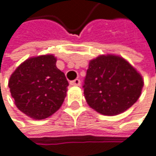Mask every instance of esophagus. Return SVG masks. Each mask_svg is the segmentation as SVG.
I'll use <instances>...</instances> for the list:
<instances>
[{
	"label": "esophagus",
	"mask_w": 156,
	"mask_h": 156,
	"mask_svg": "<svg viewBox=\"0 0 156 156\" xmlns=\"http://www.w3.org/2000/svg\"><path fill=\"white\" fill-rule=\"evenodd\" d=\"M71 86H80V80L79 79H76L72 81H70Z\"/></svg>",
	"instance_id": "34e87169"
}]
</instances>
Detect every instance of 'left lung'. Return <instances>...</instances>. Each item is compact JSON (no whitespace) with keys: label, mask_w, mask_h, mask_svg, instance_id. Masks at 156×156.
Instances as JSON below:
<instances>
[{"label":"left lung","mask_w":156,"mask_h":156,"mask_svg":"<svg viewBox=\"0 0 156 156\" xmlns=\"http://www.w3.org/2000/svg\"><path fill=\"white\" fill-rule=\"evenodd\" d=\"M144 80L124 58L101 55L90 61L84 81L87 103L101 114L113 116L127 111L139 99Z\"/></svg>","instance_id":"left-lung-1"}]
</instances>
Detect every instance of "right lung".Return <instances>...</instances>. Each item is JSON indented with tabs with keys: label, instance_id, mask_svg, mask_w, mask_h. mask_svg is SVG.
Here are the masks:
<instances>
[{
	"label": "right lung",
	"instance_id": "add662e5",
	"mask_svg": "<svg viewBox=\"0 0 156 156\" xmlns=\"http://www.w3.org/2000/svg\"><path fill=\"white\" fill-rule=\"evenodd\" d=\"M53 55L26 59L11 75L8 86L16 107L34 120L54 114L66 96L68 82Z\"/></svg>",
	"mask_w": 156,
	"mask_h": 156
}]
</instances>
